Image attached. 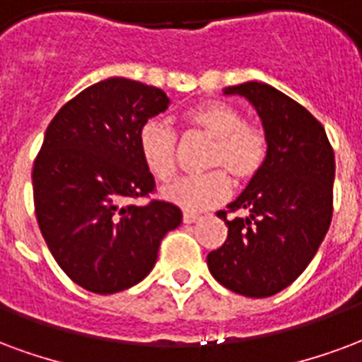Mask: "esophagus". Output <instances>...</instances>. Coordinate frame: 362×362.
I'll return each mask as SVG.
<instances>
[{
    "label": "esophagus",
    "mask_w": 362,
    "mask_h": 362,
    "mask_svg": "<svg viewBox=\"0 0 362 362\" xmlns=\"http://www.w3.org/2000/svg\"><path fill=\"white\" fill-rule=\"evenodd\" d=\"M182 221L186 222V224H194V222L199 221V215H194V213H184V215H182Z\"/></svg>",
    "instance_id": "1"
}]
</instances>
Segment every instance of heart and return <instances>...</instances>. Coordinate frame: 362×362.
Returning <instances> with one entry per match:
<instances>
[{"label":"heart","mask_w":362,"mask_h":362,"mask_svg":"<svg viewBox=\"0 0 362 362\" xmlns=\"http://www.w3.org/2000/svg\"><path fill=\"white\" fill-rule=\"evenodd\" d=\"M189 130L211 138L202 176L180 178L163 189V197L188 211L221 205L232 194V180L247 184L257 178L269 159V138L259 124L247 122L240 109L224 101H207L184 113ZM138 151L159 182L173 180L178 168V136L160 120H147L138 132Z\"/></svg>","instance_id":"1"}]
</instances>
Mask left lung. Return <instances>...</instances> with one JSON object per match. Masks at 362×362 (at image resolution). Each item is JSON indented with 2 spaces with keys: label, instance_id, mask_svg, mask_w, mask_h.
Masks as SVG:
<instances>
[{
  "label": "left lung",
  "instance_id": "8db88e82",
  "mask_svg": "<svg viewBox=\"0 0 362 362\" xmlns=\"http://www.w3.org/2000/svg\"><path fill=\"white\" fill-rule=\"evenodd\" d=\"M263 120L269 159L243 194L216 215L228 238L207 255L216 282L245 297H270L296 282L330 228L336 159L313 115L263 82L230 86ZM245 210L247 217L228 218Z\"/></svg>",
  "mask_w": 362,
  "mask_h": 362
}]
</instances>
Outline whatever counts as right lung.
<instances>
[{
    "label": "right lung",
    "mask_w": 362,
    "mask_h": 362,
    "mask_svg": "<svg viewBox=\"0 0 362 362\" xmlns=\"http://www.w3.org/2000/svg\"><path fill=\"white\" fill-rule=\"evenodd\" d=\"M168 103L155 86L107 78L66 101L45 130L32 168L34 211L53 259L84 290L107 296L141 282L160 240L180 226L173 203H128L155 192L138 132Z\"/></svg>",
    "instance_id": "add662e5"
}]
</instances>
